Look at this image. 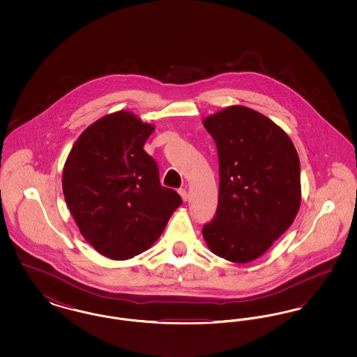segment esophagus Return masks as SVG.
Returning a JSON list of instances; mask_svg holds the SVG:
<instances>
[{
	"label": "esophagus",
	"instance_id": "1",
	"mask_svg": "<svg viewBox=\"0 0 357 357\" xmlns=\"http://www.w3.org/2000/svg\"><path fill=\"white\" fill-rule=\"evenodd\" d=\"M179 194H181L182 201H183V202H187V199H188V194H187L186 190H185V188H181V190H179Z\"/></svg>",
	"mask_w": 357,
	"mask_h": 357
}]
</instances>
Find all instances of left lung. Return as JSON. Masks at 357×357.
<instances>
[{
	"label": "left lung",
	"mask_w": 357,
	"mask_h": 357,
	"mask_svg": "<svg viewBox=\"0 0 357 357\" xmlns=\"http://www.w3.org/2000/svg\"><path fill=\"white\" fill-rule=\"evenodd\" d=\"M204 126L220 159L218 207L204 226L206 245L230 262H252L272 248L298 213V153L280 126L243 105L204 118Z\"/></svg>",
	"instance_id": "8db88e82"
}]
</instances>
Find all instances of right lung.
<instances>
[{"mask_svg":"<svg viewBox=\"0 0 357 357\" xmlns=\"http://www.w3.org/2000/svg\"><path fill=\"white\" fill-rule=\"evenodd\" d=\"M153 124L127 109L102 116L77 137L63 170V192L85 241L124 261L150 249L182 199L160 186L143 150Z\"/></svg>","mask_w":357,"mask_h":357,"instance_id":"obj_1","label":"right lung"}]
</instances>
